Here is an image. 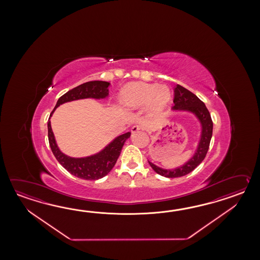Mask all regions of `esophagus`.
<instances>
[{
	"label": "esophagus",
	"instance_id": "esophagus-1",
	"mask_svg": "<svg viewBox=\"0 0 260 260\" xmlns=\"http://www.w3.org/2000/svg\"><path fill=\"white\" fill-rule=\"evenodd\" d=\"M142 130V126H140V125H138V124H136V125H134L132 128H131V133H137L138 131H141Z\"/></svg>",
	"mask_w": 260,
	"mask_h": 260
}]
</instances>
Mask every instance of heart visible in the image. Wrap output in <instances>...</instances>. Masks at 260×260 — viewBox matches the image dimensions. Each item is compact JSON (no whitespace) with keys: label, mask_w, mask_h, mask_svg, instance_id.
Returning <instances> with one entry per match:
<instances>
[{"label":"heart","mask_w":260,"mask_h":260,"mask_svg":"<svg viewBox=\"0 0 260 260\" xmlns=\"http://www.w3.org/2000/svg\"><path fill=\"white\" fill-rule=\"evenodd\" d=\"M171 100V92L166 85L155 83H131L121 94V103L128 109H139L145 106L147 113H160Z\"/></svg>","instance_id":"b5f03b06"}]
</instances>
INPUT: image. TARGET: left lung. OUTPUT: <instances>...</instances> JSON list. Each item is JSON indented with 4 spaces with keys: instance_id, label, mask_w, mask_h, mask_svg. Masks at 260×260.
<instances>
[{
    "instance_id": "1",
    "label": "left lung",
    "mask_w": 260,
    "mask_h": 260,
    "mask_svg": "<svg viewBox=\"0 0 260 260\" xmlns=\"http://www.w3.org/2000/svg\"><path fill=\"white\" fill-rule=\"evenodd\" d=\"M172 111L189 112L193 114L200 122L201 135L193 154L182 166L172 169H166L156 166L149 160V166L157 174L170 178L186 176L199 166L208 151L213 134V122L205 103L201 101L197 95L179 84H177L174 89V106L172 107Z\"/></svg>"
}]
</instances>
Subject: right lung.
Returning <instances> with one entry per match:
<instances>
[{"mask_svg":"<svg viewBox=\"0 0 260 260\" xmlns=\"http://www.w3.org/2000/svg\"><path fill=\"white\" fill-rule=\"evenodd\" d=\"M111 83L104 81H91L83 83L75 88L68 91L57 100L55 109L50 114L47 127H48V139L52 152L55 155L56 160L67 171L79 178L86 180H98L107 176L113 166H115L117 160L122 151V146L130 138L131 133L127 132L118 136L111 140L104 149H101L94 154L75 158L65 154L58 148L55 141V135L51 127L50 118L57 107L74 100L94 99V100H105L109 96V86Z\"/></svg>","mask_w":260,"mask_h":260,"instance_id":"add662e5","label":"right lung"}]
</instances>
